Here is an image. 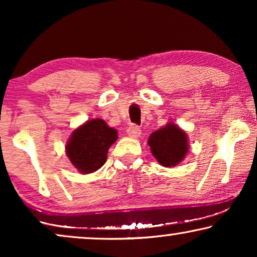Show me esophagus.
I'll use <instances>...</instances> for the list:
<instances>
[{"instance_id": "1", "label": "esophagus", "mask_w": 257, "mask_h": 257, "mask_svg": "<svg viewBox=\"0 0 257 257\" xmlns=\"http://www.w3.org/2000/svg\"><path fill=\"white\" fill-rule=\"evenodd\" d=\"M127 135L132 138H138L142 135V130H140L137 125H131L127 128Z\"/></svg>"}]
</instances>
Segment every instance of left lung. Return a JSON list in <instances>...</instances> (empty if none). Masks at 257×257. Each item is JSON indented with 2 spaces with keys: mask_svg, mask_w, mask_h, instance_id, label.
Here are the masks:
<instances>
[{
  "mask_svg": "<svg viewBox=\"0 0 257 257\" xmlns=\"http://www.w3.org/2000/svg\"><path fill=\"white\" fill-rule=\"evenodd\" d=\"M147 143L158 163L165 167L177 166L188 152L187 135L173 122L153 132Z\"/></svg>",
  "mask_w": 257,
  "mask_h": 257,
  "instance_id": "1",
  "label": "left lung"
}]
</instances>
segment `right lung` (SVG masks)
<instances>
[{
  "mask_svg": "<svg viewBox=\"0 0 257 257\" xmlns=\"http://www.w3.org/2000/svg\"><path fill=\"white\" fill-rule=\"evenodd\" d=\"M117 138V130L103 119H91L72 132L65 146L66 154L80 173H92L105 164L107 151Z\"/></svg>",
  "mask_w": 257,
  "mask_h": 257,
  "instance_id": "right-lung-1",
  "label": "right lung"
}]
</instances>
